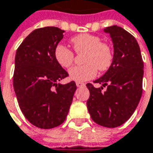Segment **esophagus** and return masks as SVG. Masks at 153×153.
Here are the masks:
<instances>
[{
	"label": "esophagus",
	"instance_id": "1",
	"mask_svg": "<svg viewBox=\"0 0 153 153\" xmlns=\"http://www.w3.org/2000/svg\"><path fill=\"white\" fill-rule=\"evenodd\" d=\"M76 85L78 87H82L85 85V84L82 83V82H76Z\"/></svg>",
	"mask_w": 153,
	"mask_h": 153
}]
</instances>
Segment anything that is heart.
<instances>
[{"label":"heart","mask_w":153,"mask_h":153,"mask_svg":"<svg viewBox=\"0 0 153 153\" xmlns=\"http://www.w3.org/2000/svg\"><path fill=\"white\" fill-rule=\"evenodd\" d=\"M73 47L77 53L85 52L81 66L70 68L71 79L78 82L87 81L95 78L99 71H105L110 67L113 61V52L109 44L103 43L102 39L95 35L80 34L71 39ZM55 57L62 67L69 68L74 61V53L63 44L57 45Z\"/></svg>","instance_id":"b5f03b06"}]
</instances>
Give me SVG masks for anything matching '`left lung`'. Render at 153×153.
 I'll list each match as a JSON object with an SVG mask.
<instances>
[{
	"instance_id": "left-lung-1",
	"label": "left lung",
	"mask_w": 153,
	"mask_h": 153,
	"mask_svg": "<svg viewBox=\"0 0 153 153\" xmlns=\"http://www.w3.org/2000/svg\"><path fill=\"white\" fill-rule=\"evenodd\" d=\"M114 47L110 68L94 83L86 85L90 97L86 105L91 119L100 126L116 128L126 123L136 110L142 95L144 63L135 37L123 28L106 27ZM103 87L106 90L103 92Z\"/></svg>"
}]
</instances>
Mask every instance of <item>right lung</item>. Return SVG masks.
<instances>
[{"instance_id":"1","label":"right lung","mask_w":153,"mask_h":153,"mask_svg":"<svg viewBox=\"0 0 153 153\" xmlns=\"http://www.w3.org/2000/svg\"><path fill=\"white\" fill-rule=\"evenodd\" d=\"M64 30L55 26L36 29L15 55L13 88L25 117L39 128L50 129L66 120L76 84L57 83L68 76L55 57Z\"/></svg>"}]
</instances>
